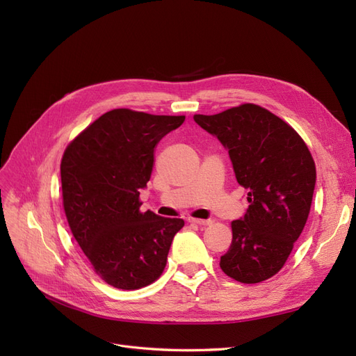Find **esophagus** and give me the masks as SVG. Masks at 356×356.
Listing matches in <instances>:
<instances>
[{
  "mask_svg": "<svg viewBox=\"0 0 356 356\" xmlns=\"http://www.w3.org/2000/svg\"><path fill=\"white\" fill-rule=\"evenodd\" d=\"M188 222L195 223V225H204V226L211 225V220H210V219H194V218H190V219H188Z\"/></svg>",
  "mask_w": 356,
  "mask_h": 356,
  "instance_id": "1",
  "label": "esophagus"
}]
</instances>
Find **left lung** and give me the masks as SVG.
I'll return each instance as SVG.
<instances>
[{
    "label": "left lung",
    "instance_id": "left-lung-1",
    "mask_svg": "<svg viewBox=\"0 0 356 356\" xmlns=\"http://www.w3.org/2000/svg\"><path fill=\"white\" fill-rule=\"evenodd\" d=\"M229 153L239 186L248 190L244 218L234 220L232 243L220 268L241 283L275 276L307 223L316 187V163L289 124L244 104L216 115H194Z\"/></svg>",
    "mask_w": 356,
    "mask_h": 356
}]
</instances>
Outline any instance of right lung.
<instances>
[{
  "mask_svg": "<svg viewBox=\"0 0 356 356\" xmlns=\"http://www.w3.org/2000/svg\"><path fill=\"white\" fill-rule=\"evenodd\" d=\"M186 117L112 109L67 146L61 161L65 216L95 272L118 289L158 279L182 219L140 211L154 149Z\"/></svg>",
  "mask_w": 356,
  "mask_h": 356,
  "instance_id": "add662e5",
  "label": "right lung"
}]
</instances>
